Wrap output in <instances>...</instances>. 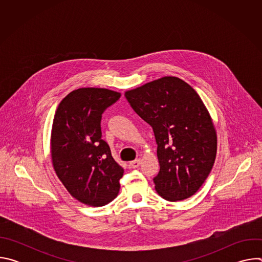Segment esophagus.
Segmentation results:
<instances>
[{"instance_id":"34e87169","label":"esophagus","mask_w":262,"mask_h":262,"mask_svg":"<svg viewBox=\"0 0 262 262\" xmlns=\"http://www.w3.org/2000/svg\"><path fill=\"white\" fill-rule=\"evenodd\" d=\"M140 165H141V160H140V159L135 160V161H133V162H130V163H129V166H130L132 168H134V169L139 168V167H140Z\"/></svg>"}]
</instances>
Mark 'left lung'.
I'll list each match as a JSON object with an SVG mask.
<instances>
[{
	"mask_svg": "<svg viewBox=\"0 0 262 262\" xmlns=\"http://www.w3.org/2000/svg\"><path fill=\"white\" fill-rule=\"evenodd\" d=\"M136 113L154 129L158 144V194L168 201L193 196L209 175L216 134L198 93L176 77H164L125 92Z\"/></svg>",
	"mask_w": 262,
	"mask_h": 262,
	"instance_id": "8db88e82",
	"label": "left lung"
}]
</instances>
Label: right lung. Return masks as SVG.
I'll return each instance as SVG.
<instances>
[{
    "instance_id": "1",
    "label": "right lung",
    "mask_w": 262,
    "mask_h": 262,
    "mask_svg": "<svg viewBox=\"0 0 262 262\" xmlns=\"http://www.w3.org/2000/svg\"><path fill=\"white\" fill-rule=\"evenodd\" d=\"M120 93L102 88H80L59 103L53 121L51 152L57 176L69 194L89 206H103L120 190L123 168L101 139L103 112Z\"/></svg>"
}]
</instances>
